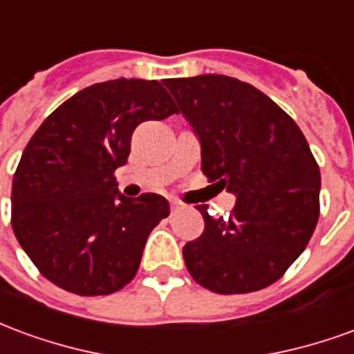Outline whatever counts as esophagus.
<instances>
[{"mask_svg": "<svg viewBox=\"0 0 354 354\" xmlns=\"http://www.w3.org/2000/svg\"><path fill=\"white\" fill-rule=\"evenodd\" d=\"M185 208L184 203H180V201H172L170 203V210H172V214H178V212H182Z\"/></svg>", "mask_w": 354, "mask_h": 354, "instance_id": "1", "label": "esophagus"}]
</instances>
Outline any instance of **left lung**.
<instances>
[{
  "label": "left lung",
  "instance_id": "left-lung-1",
  "mask_svg": "<svg viewBox=\"0 0 354 354\" xmlns=\"http://www.w3.org/2000/svg\"><path fill=\"white\" fill-rule=\"evenodd\" d=\"M201 142L208 182L233 193L230 220L199 208L205 231L184 246L201 286L256 292L279 281L319 222L320 170L304 132L269 96L227 75L167 80Z\"/></svg>",
  "mask_w": 354,
  "mask_h": 354
}]
</instances>
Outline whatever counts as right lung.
Masks as SVG:
<instances>
[{"label":"right lung","mask_w":354,"mask_h":354,"mask_svg":"<svg viewBox=\"0 0 354 354\" xmlns=\"http://www.w3.org/2000/svg\"><path fill=\"white\" fill-rule=\"evenodd\" d=\"M178 108L159 81L96 83L58 106L28 142L12 178L11 223L28 258L60 288L106 296L134 279L165 197L119 193L115 170L134 129Z\"/></svg>","instance_id":"right-lung-1"}]
</instances>
